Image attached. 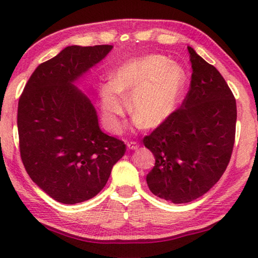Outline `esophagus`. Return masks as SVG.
<instances>
[{"label": "esophagus", "instance_id": "esophagus-1", "mask_svg": "<svg viewBox=\"0 0 258 258\" xmlns=\"http://www.w3.org/2000/svg\"><path fill=\"white\" fill-rule=\"evenodd\" d=\"M127 148L131 150H137L139 148V145L135 141H131V142L127 143Z\"/></svg>", "mask_w": 258, "mask_h": 258}]
</instances>
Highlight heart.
Returning a JSON list of instances; mask_svg holds the SVG:
<instances>
[{
  "label": "heart",
  "mask_w": 258,
  "mask_h": 258,
  "mask_svg": "<svg viewBox=\"0 0 258 258\" xmlns=\"http://www.w3.org/2000/svg\"><path fill=\"white\" fill-rule=\"evenodd\" d=\"M185 84V73L163 55L130 60L110 76L100 89L103 120L112 132L123 127L127 99L137 123L157 127L168 118Z\"/></svg>",
  "instance_id": "1"
}]
</instances>
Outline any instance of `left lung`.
Here are the masks:
<instances>
[{"instance_id":"left-lung-1","label":"left lung","mask_w":258,"mask_h":258,"mask_svg":"<svg viewBox=\"0 0 258 258\" xmlns=\"http://www.w3.org/2000/svg\"><path fill=\"white\" fill-rule=\"evenodd\" d=\"M192 66L181 107L143 138L155 156L150 191L174 204L202 197L223 175L232 155L237 104L220 72L187 46Z\"/></svg>"}]
</instances>
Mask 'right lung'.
Masks as SVG:
<instances>
[{
    "label": "right lung",
    "mask_w": 258,
    "mask_h": 258,
    "mask_svg": "<svg viewBox=\"0 0 258 258\" xmlns=\"http://www.w3.org/2000/svg\"><path fill=\"white\" fill-rule=\"evenodd\" d=\"M112 45L67 46L35 69L18 102L26 172L51 198L74 205L97 196L126 151L99 127L93 104L73 84Z\"/></svg>",
    "instance_id": "1"
}]
</instances>
